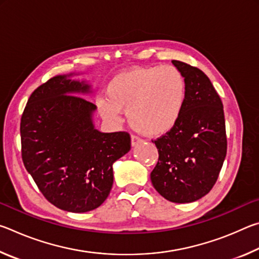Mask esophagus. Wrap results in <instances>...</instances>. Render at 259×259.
Here are the masks:
<instances>
[{
    "instance_id": "1",
    "label": "esophagus",
    "mask_w": 259,
    "mask_h": 259,
    "mask_svg": "<svg viewBox=\"0 0 259 259\" xmlns=\"http://www.w3.org/2000/svg\"><path fill=\"white\" fill-rule=\"evenodd\" d=\"M140 142H142V139H140L138 136H135V135L131 136V146H136Z\"/></svg>"
}]
</instances>
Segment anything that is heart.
<instances>
[{
    "label": "heart",
    "instance_id": "1",
    "mask_svg": "<svg viewBox=\"0 0 259 259\" xmlns=\"http://www.w3.org/2000/svg\"><path fill=\"white\" fill-rule=\"evenodd\" d=\"M106 96L97 100L103 119L119 123L121 109H126L129 123L136 130L160 136L171 130L181 117L186 82L181 71L170 65L129 68L113 76Z\"/></svg>",
    "mask_w": 259,
    "mask_h": 259
}]
</instances>
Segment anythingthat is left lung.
Segmentation results:
<instances>
[{
	"instance_id": "obj_1",
	"label": "left lung",
	"mask_w": 259,
	"mask_h": 259,
	"mask_svg": "<svg viewBox=\"0 0 259 259\" xmlns=\"http://www.w3.org/2000/svg\"><path fill=\"white\" fill-rule=\"evenodd\" d=\"M172 64L185 78V103L176 125L154 140L159 161L151 181L164 199L188 203L208 194L224 163V109L212 83L201 69L179 60Z\"/></svg>"
}]
</instances>
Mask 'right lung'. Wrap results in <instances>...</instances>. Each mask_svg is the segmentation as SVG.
<instances>
[{
    "label": "right lung",
    "instance_id": "obj_1",
    "mask_svg": "<svg viewBox=\"0 0 259 259\" xmlns=\"http://www.w3.org/2000/svg\"><path fill=\"white\" fill-rule=\"evenodd\" d=\"M57 75L30 95L20 122L21 157L45 198L69 212L98 208L111 192L113 163L130 151V135L95 128L97 107L75 95L85 81Z\"/></svg>",
    "mask_w": 259,
    "mask_h": 259
}]
</instances>
